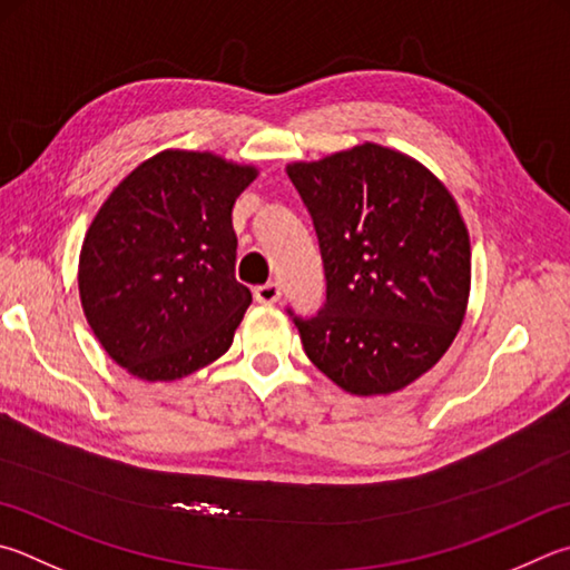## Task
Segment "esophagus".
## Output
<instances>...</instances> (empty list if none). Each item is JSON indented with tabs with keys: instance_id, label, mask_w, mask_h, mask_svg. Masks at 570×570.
<instances>
[{
	"instance_id": "obj_1",
	"label": "esophagus",
	"mask_w": 570,
	"mask_h": 570,
	"mask_svg": "<svg viewBox=\"0 0 570 570\" xmlns=\"http://www.w3.org/2000/svg\"><path fill=\"white\" fill-rule=\"evenodd\" d=\"M254 298L258 304H276L278 298H282V286H278L276 282H268V284H262L254 288Z\"/></svg>"
}]
</instances>
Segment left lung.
Wrapping results in <instances>:
<instances>
[{"label":"left lung","instance_id":"obj_1","mask_svg":"<svg viewBox=\"0 0 570 570\" xmlns=\"http://www.w3.org/2000/svg\"><path fill=\"white\" fill-rule=\"evenodd\" d=\"M326 276L314 316L288 308L312 364L348 393L409 386L446 354L471 292V242L446 186L406 154L361 144L286 167Z\"/></svg>","mask_w":570,"mask_h":570}]
</instances>
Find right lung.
Masks as SVG:
<instances>
[{
  "label": "right lung",
  "mask_w": 570,
  "mask_h": 570,
  "mask_svg": "<svg viewBox=\"0 0 570 570\" xmlns=\"http://www.w3.org/2000/svg\"><path fill=\"white\" fill-rule=\"evenodd\" d=\"M254 167L167 149L101 204L79 254V296L107 354L141 381H177L226 354L252 304L236 282V196Z\"/></svg>",
  "instance_id": "right-lung-1"
}]
</instances>
